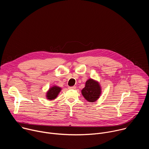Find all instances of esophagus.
Listing matches in <instances>:
<instances>
[{
    "mask_svg": "<svg viewBox=\"0 0 149 149\" xmlns=\"http://www.w3.org/2000/svg\"><path fill=\"white\" fill-rule=\"evenodd\" d=\"M68 88H69V89H70V90H74V89H75V88H76V87H75V86L69 87H68Z\"/></svg>",
    "mask_w": 149,
    "mask_h": 149,
    "instance_id": "34e87169",
    "label": "esophagus"
}]
</instances>
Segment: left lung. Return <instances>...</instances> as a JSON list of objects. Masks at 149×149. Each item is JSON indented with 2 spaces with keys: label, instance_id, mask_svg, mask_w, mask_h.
<instances>
[{
  "label": "left lung",
  "instance_id": "8db88e82",
  "mask_svg": "<svg viewBox=\"0 0 149 149\" xmlns=\"http://www.w3.org/2000/svg\"><path fill=\"white\" fill-rule=\"evenodd\" d=\"M84 97L89 102H94L100 97L101 88L99 83L93 79H89L86 82V86L81 91Z\"/></svg>",
  "mask_w": 149,
  "mask_h": 149
}]
</instances>
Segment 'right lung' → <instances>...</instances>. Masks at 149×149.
<instances>
[{"instance_id":"obj_1","label":"right lung","mask_w":149,"mask_h":149,"mask_svg":"<svg viewBox=\"0 0 149 149\" xmlns=\"http://www.w3.org/2000/svg\"><path fill=\"white\" fill-rule=\"evenodd\" d=\"M61 88L57 86H53L50 88L47 93V98L49 100H54L60 93Z\"/></svg>"}]
</instances>
